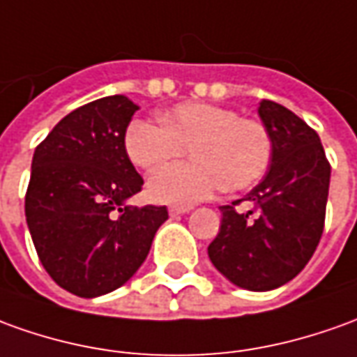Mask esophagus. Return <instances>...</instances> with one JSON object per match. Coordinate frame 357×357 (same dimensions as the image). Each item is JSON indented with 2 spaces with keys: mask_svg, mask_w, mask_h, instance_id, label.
Segmentation results:
<instances>
[{
  "mask_svg": "<svg viewBox=\"0 0 357 357\" xmlns=\"http://www.w3.org/2000/svg\"><path fill=\"white\" fill-rule=\"evenodd\" d=\"M188 211H190V208H178V206H171V208H169V213H171L173 218L183 215V213H188Z\"/></svg>",
  "mask_w": 357,
  "mask_h": 357,
  "instance_id": "esophagus-1",
  "label": "esophagus"
}]
</instances>
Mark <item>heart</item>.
<instances>
[{
	"instance_id": "heart-1",
	"label": "heart",
	"mask_w": 357,
	"mask_h": 357,
	"mask_svg": "<svg viewBox=\"0 0 357 357\" xmlns=\"http://www.w3.org/2000/svg\"><path fill=\"white\" fill-rule=\"evenodd\" d=\"M163 124L136 118L124 134L130 161L155 171L184 153L192 161L171 165L151 174L149 196L163 204L192 206L221 186L237 192L257 184L270 167L274 142L268 128L243 118L233 108L211 102H181L165 110Z\"/></svg>"
}]
</instances>
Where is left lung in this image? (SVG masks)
<instances>
[{
    "label": "left lung",
    "mask_w": 357,
    "mask_h": 357,
    "mask_svg": "<svg viewBox=\"0 0 357 357\" xmlns=\"http://www.w3.org/2000/svg\"><path fill=\"white\" fill-rule=\"evenodd\" d=\"M258 114L274 142L270 169L245 198L221 206L208 255L231 284L268 291L294 280L313 257L324 229L331 163L319 134L291 110L262 100ZM241 202L253 208L239 214Z\"/></svg>",
    "instance_id": "1"
}]
</instances>
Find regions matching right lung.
<instances>
[{"label":"right lung","mask_w":357,"mask_h":357,"mask_svg":"<svg viewBox=\"0 0 357 357\" xmlns=\"http://www.w3.org/2000/svg\"><path fill=\"white\" fill-rule=\"evenodd\" d=\"M136 110L124 95L87 102L34 149L26 225L46 272L73 296L124 286L169 218L165 206H124L144 184L124 149Z\"/></svg>","instance_id":"obj_1"}]
</instances>
